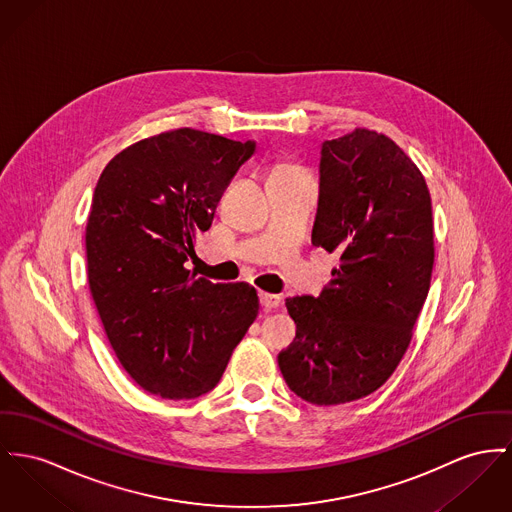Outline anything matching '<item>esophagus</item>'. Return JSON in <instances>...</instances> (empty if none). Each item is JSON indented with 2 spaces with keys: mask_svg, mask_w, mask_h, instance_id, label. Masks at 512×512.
I'll use <instances>...</instances> for the list:
<instances>
[{
  "mask_svg": "<svg viewBox=\"0 0 512 512\" xmlns=\"http://www.w3.org/2000/svg\"><path fill=\"white\" fill-rule=\"evenodd\" d=\"M260 303L264 310H273L281 305V297L272 295V293H260Z\"/></svg>",
  "mask_w": 512,
  "mask_h": 512,
  "instance_id": "34e87169",
  "label": "esophagus"
}]
</instances>
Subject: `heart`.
I'll return each mask as SVG.
<instances>
[{
    "instance_id": "b5f03b06",
    "label": "heart",
    "mask_w": 512,
    "mask_h": 512,
    "mask_svg": "<svg viewBox=\"0 0 512 512\" xmlns=\"http://www.w3.org/2000/svg\"><path fill=\"white\" fill-rule=\"evenodd\" d=\"M273 172H277V174H305V172L301 171L299 167H295V165H287V163H283V165H277Z\"/></svg>"
}]
</instances>
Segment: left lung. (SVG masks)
<instances>
[{
	"instance_id": "8db88e82",
	"label": "left lung",
	"mask_w": 512,
	"mask_h": 512,
	"mask_svg": "<svg viewBox=\"0 0 512 512\" xmlns=\"http://www.w3.org/2000/svg\"><path fill=\"white\" fill-rule=\"evenodd\" d=\"M312 244L340 268L320 297L285 301L297 336L277 363L299 398L338 406L396 371L431 285L429 188L390 137L357 128L322 143Z\"/></svg>"
}]
</instances>
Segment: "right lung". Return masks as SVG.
<instances>
[{"label": "right lung", "mask_w": 512, "mask_h": 512, "mask_svg": "<svg viewBox=\"0 0 512 512\" xmlns=\"http://www.w3.org/2000/svg\"><path fill=\"white\" fill-rule=\"evenodd\" d=\"M254 151V141L180 128L126 147L97 182L85 231L91 295L118 361L155 396L213 390L258 316L252 285L186 270L194 237Z\"/></svg>", "instance_id": "1"}]
</instances>
